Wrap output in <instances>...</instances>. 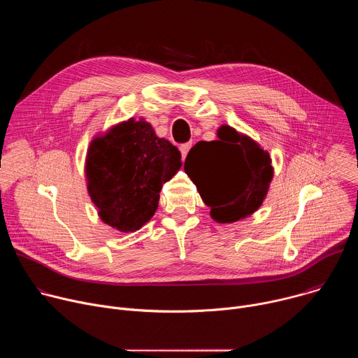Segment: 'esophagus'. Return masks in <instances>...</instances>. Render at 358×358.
<instances>
[{"instance_id": "obj_1", "label": "esophagus", "mask_w": 358, "mask_h": 358, "mask_svg": "<svg viewBox=\"0 0 358 358\" xmlns=\"http://www.w3.org/2000/svg\"><path fill=\"white\" fill-rule=\"evenodd\" d=\"M191 145H192V143H184V144H181V145H180V151H181V157H182V160L187 157V155H188V151H189Z\"/></svg>"}]
</instances>
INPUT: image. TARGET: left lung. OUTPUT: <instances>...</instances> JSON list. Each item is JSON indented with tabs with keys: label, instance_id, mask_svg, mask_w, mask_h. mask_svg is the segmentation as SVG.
<instances>
[{
	"label": "left lung",
	"instance_id": "left-lung-1",
	"mask_svg": "<svg viewBox=\"0 0 358 358\" xmlns=\"http://www.w3.org/2000/svg\"><path fill=\"white\" fill-rule=\"evenodd\" d=\"M218 140L198 141L184 170L220 224L236 222L257 211L273 177L269 152L231 126H221Z\"/></svg>",
	"mask_w": 358,
	"mask_h": 358
}]
</instances>
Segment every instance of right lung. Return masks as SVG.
Masks as SVG:
<instances>
[{"label": "right lung", "mask_w": 358, "mask_h": 358, "mask_svg": "<svg viewBox=\"0 0 358 358\" xmlns=\"http://www.w3.org/2000/svg\"><path fill=\"white\" fill-rule=\"evenodd\" d=\"M181 166L178 148L143 119H129L94 137L85 174L100 220L120 232L140 229L155 215L163 184Z\"/></svg>", "instance_id": "right-lung-1"}]
</instances>
